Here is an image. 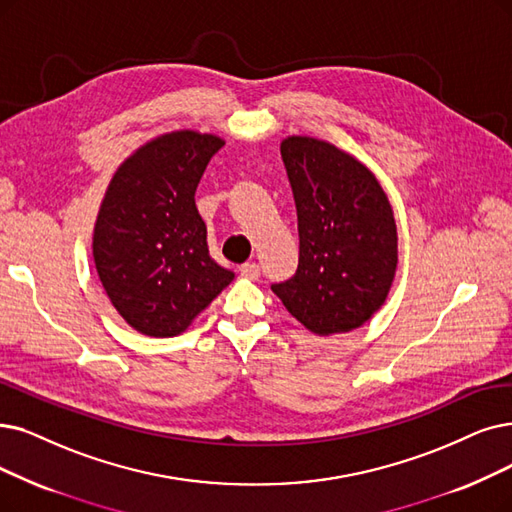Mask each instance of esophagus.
<instances>
[{
  "label": "esophagus",
  "mask_w": 512,
  "mask_h": 512,
  "mask_svg": "<svg viewBox=\"0 0 512 512\" xmlns=\"http://www.w3.org/2000/svg\"><path fill=\"white\" fill-rule=\"evenodd\" d=\"M239 273H241L243 277H248V279H258V277H260V269H258L256 262H245V264H241Z\"/></svg>",
  "instance_id": "34e87169"
}]
</instances>
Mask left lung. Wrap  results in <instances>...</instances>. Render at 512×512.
<instances>
[{"instance_id":"obj_1","label":"left lung","mask_w":512,"mask_h":512,"mask_svg":"<svg viewBox=\"0 0 512 512\" xmlns=\"http://www.w3.org/2000/svg\"><path fill=\"white\" fill-rule=\"evenodd\" d=\"M300 256L292 279L271 285L317 336L361 327L384 304L397 273V224L382 185L355 155L315 136L281 140Z\"/></svg>"}]
</instances>
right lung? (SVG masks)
Masks as SVG:
<instances>
[{
    "mask_svg": "<svg viewBox=\"0 0 512 512\" xmlns=\"http://www.w3.org/2000/svg\"><path fill=\"white\" fill-rule=\"evenodd\" d=\"M216 134L172 130L119 163L100 201L92 233L98 279L132 330L172 338L233 281L210 258L195 191Z\"/></svg>",
    "mask_w": 512,
    "mask_h": 512,
    "instance_id": "right-lung-1",
    "label": "right lung"
}]
</instances>
